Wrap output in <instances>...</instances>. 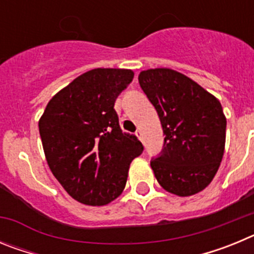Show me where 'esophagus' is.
Returning a JSON list of instances; mask_svg holds the SVG:
<instances>
[{
  "label": "esophagus",
  "instance_id": "obj_1",
  "mask_svg": "<svg viewBox=\"0 0 254 254\" xmlns=\"http://www.w3.org/2000/svg\"><path fill=\"white\" fill-rule=\"evenodd\" d=\"M136 136H137L140 140H142V131H141V129H137V131H136Z\"/></svg>",
  "mask_w": 254,
  "mask_h": 254
}]
</instances>
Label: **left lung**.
Here are the masks:
<instances>
[{"label":"left lung","mask_w":254,"mask_h":254,"mask_svg":"<svg viewBox=\"0 0 254 254\" xmlns=\"http://www.w3.org/2000/svg\"><path fill=\"white\" fill-rule=\"evenodd\" d=\"M160 118L164 149L151 160L159 185L181 197L196 194L214 179L225 149L226 118L212 94L172 68L138 75Z\"/></svg>","instance_id":"8db88e82"}]
</instances>
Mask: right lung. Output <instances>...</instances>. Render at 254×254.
<instances>
[{
  "label": "right lung",
  "mask_w": 254,
  "mask_h": 254,
  "mask_svg": "<svg viewBox=\"0 0 254 254\" xmlns=\"http://www.w3.org/2000/svg\"><path fill=\"white\" fill-rule=\"evenodd\" d=\"M132 78L131 69H90L58 91L40 117L49 169L84 205L104 206L120 196L129 164L143 151L136 136L122 132L114 111Z\"/></svg>",
  "instance_id": "1"
}]
</instances>
